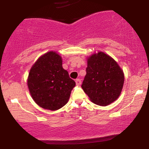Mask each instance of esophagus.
<instances>
[{
  "mask_svg": "<svg viewBox=\"0 0 149 149\" xmlns=\"http://www.w3.org/2000/svg\"><path fill=\"white\" fill-rule=\"evenodd\" d=\"M76 83L77 85H80V84H81V80H80V79H76Z\"/></svg>",
  "mask_w": 149,
  "mask_h": 149,
  "instance_id": "obj_1",
  "label": "esophagus"
}]
</instances>
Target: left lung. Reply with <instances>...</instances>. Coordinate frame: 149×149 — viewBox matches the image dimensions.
Segmentation results:
<instances>
[{"mask_svg": "<svg viewBox=\"0 0 149 149\" xmlns=\"http://www.w3.org/2000/svg\"><path fill=\"white\" fill-rule=\"evenodd\" d=\"M124 79L123 71L117 62L105 53L99 52L89 57L81 87L93 103L107 106L118 98Z\"/></svg>", "mask_w": 149, "mask_h": 149, "instance_id": "left-lung-1", "label": "left lung"}]
</instances>
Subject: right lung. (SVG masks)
<instances>
[{"label": "right lung", "mask_w": 149, "mask_h": 149, "mask_svg": "<svg viewBox=\"0 0 149 149\" xmlns=\"http://www.w3.org/2000/svg\"><path fill=\"white\" fill-rule=\"evenodd\" d=\"M27 85L38 105L56 111L67 103L76 83L63 69L61 56L50 51L39 57L33 65Z\"/></svg>", "instance_id": "obj_1"}]
</instances>
